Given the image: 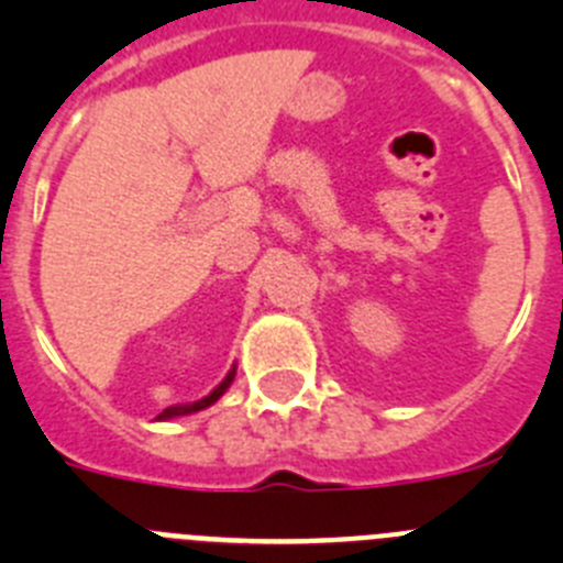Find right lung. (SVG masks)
<instances>
[{
  "mask_svg": "<svg viewBox=\"0 0 563 563\" xmlns=\"http://www.w3.org/2000/svg\"><path fill=\"white\" fill-rule=\"evenodd\" d=\"M232 378H235V369H230L224 382H221L219 387L212 389V393L207 395V398H201V401H194V404H179V407H168V409H165V412L159 415V420L179 418V415H194V412H199V409H207V407H210V404H216L221 398V395L227 393V387H230V384H232Z\"/></svg>",
  "mask_w": 563,
  "mask_h": 563,
  "instance_id": "add662e5",
  "label": "right lung"
}]
</instances>
